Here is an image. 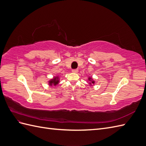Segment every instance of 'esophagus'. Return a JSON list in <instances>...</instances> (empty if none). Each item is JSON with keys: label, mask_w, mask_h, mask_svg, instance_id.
Segmentation results:
<instances>
[{"label": "esophagus", "mask_w": 146, "mask_h": 146, "mask_svg": "<svg viewBox=\"0 0 146 146\" xmlns=\"http://www.w3.org/2000/svg\"><path fill=\"white\" fill-rule=\"evenodd\" d=\"M72 72L74 73H77L78 72V70L77 69H72Z\"/></svg>", "instance_id": "obj_1"}]
</instances>
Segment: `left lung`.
I'll return each mask as SVG.
<instances>
[{"label": "left lung", "mask_w": 146, "mask_h": 146, "mask_svg": "<svg viewBox=\"0 0 146 146\" xmlns=\"http://www.w3.org/2000/svg\"><path fill=\"white\" fill-rule=\"evenodd\" d=\"M88 81H89V85L92 86V85H94L95 84V80H94L93 78H92V77H88Z\"/></svg>", "instance_id": "1"}]
</instances>
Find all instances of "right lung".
I'll use <instances>...</instances> for the list:
<instances>
[{
  "instance_id": "1",
  "label": "right lung",
  "mask_w": 146,
  "mask_h": 146,
  "mask_svg": "<svg viewBox=\"0 0 146 146\" xmlns=\"http://www.w3.org/2000/svg\"><path fill=\"white\" fill-rule=\"evenodd\" d=\"M48 82V85L50 86H56L60 83V77L59 76L54 77V78H51Z\"/></svg>"
}]
</instances>
